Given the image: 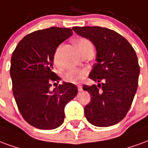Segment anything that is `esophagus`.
I'll use <instances>...</instances> for the list:
<instances>
[{
  "mask_svg": "<svg viewBox=\"0 0 148 148\" xmlns=\"http://www.w3.org/2000/svg\"><path fill=\"white\" fill-rule=\"evenodd\" d=\"M77 87H78V90L79 91H81L82 90V86L81 85H77Z\"/></svg>",
  "mask_w": 148,
  "mask_h": 148,
  "instance_id": "34e87169",
  "label": "esophagus"
}]
</instances>
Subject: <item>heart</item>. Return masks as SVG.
Returning a JSON list of instances; mask_svg holds the SVG:
<instances>
[{
	"mask_svg": "<svg viewBox=\"0 0 148 148\" xmlns=\"http://www.w3.org/2000/svg\"><path fill=\"white\" fill-rule=\"evenodd\" d=\"M76 45L78 46L79 51L81 52V53L83 54L84 52H86L87 49L93 48V45L90 42V40L87 39V38H79L76 40ZM61 46H59L55 51L54 56H53V61L56 64H59V52H60V49ZM87 74V71L86 69H73L69 71L68 73L64 75V79L68 82L73 83V84H79L86 77V75Z\"/></svg>",
	"mask_w": 148,
	"mask_h": 148,
	"instance_id": "heart-1",
	"label": "heart"
}]
</instances>
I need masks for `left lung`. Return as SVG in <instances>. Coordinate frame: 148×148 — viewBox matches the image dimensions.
<instances>
[{
    "mask_svg": "<svg viewBox=\"0 0 148 148\" xmlns=\"http://www.w3.org/2000/svg\"><path fill=\"white\" fill-rule=\"evenodd\" d=\"M76 34L93 43L96 63L89 78L98 86L84 85L90 102L84 107L87 120L93 125H114L125 117L138 87L140 66L136 51L126 38L101 27H74Z\"/></svg>",
    "mask_w": 148,
    "mask_h": 148,
    "instance_id": "1",
    "label": "left lung"
}]
</instances>
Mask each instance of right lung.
I'll return each mask as SVG.
<instances>
[{
	"instance_id": "obj_1",
	"label": "right lung",
	"mask_w": 148,
	"mask_h": 148,
	"mask_svg": "<svg viewBox=\"0 0 148 148\" xmlns=\"http://www.w3.org/2000/svg\"><path fill=\"white\" fill-rule=\"evenodd\" d=\"M72 34V29L56 27L34 31L23 38L12 55L14 98L23 119L37 129L61 125L65 106L78 93L75 84L66 82L50 89L52 82L61 80L53 72L55 51Z\"/></svg>"
}]
</instances>
